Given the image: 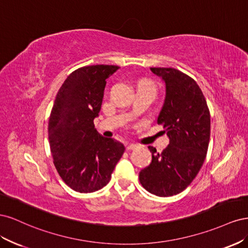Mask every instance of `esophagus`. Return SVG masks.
<instances>
[{"instance_id":"esophagus-1","label":"esophagus","mask_w":248,"mask_h":248,"mask_svg":"<svg viewBox=\"0 0 248 248\" xmlns=\"http://www.w3.org/2000/svg\"><path fill=\"white\" fill-rule=\"evenodd\" d=\"M136 148H137V146L134 145V144H127V146H126L127 150H133V149H136Z\"/></svg>"}]
</instances>
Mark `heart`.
Segmentation results:
<instances>
[{"instance_id": "1", "label": "heart", "mask_w": 248, "mask_h": 248, "mask_svg": "<svg viewBox=\"0 0 248 248\" xmlns=\"http://www.w3.org/2000/svg\"><path fill=\"white\" fill-rule=\"evenodd\" d=\"M139 89H145L148 90V91L156 93V86L150 80H141L139 85Z\"/></svg>"}]
</instances>
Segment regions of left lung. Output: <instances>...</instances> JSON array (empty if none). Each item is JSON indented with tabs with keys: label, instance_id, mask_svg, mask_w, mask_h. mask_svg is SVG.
<instances>
[{
	"label": "left lung",
	"instance_id": "1",
	"mask_svg": "<svg viewBox=\"0 0 248 248\" xmlns=\"http://www.w3.org/2000/svg\"><path fill=\"white\" fill-rule=\"evenodd\" d=\"M166 84V98L157 118L170 139L161 153L149 146L152 162L140 171V182L149 192L171 197L183 191L205 161L210 140V111L193 78L175 68L153 67Z\"/></svg>",
	"mask_w": 248,
	"mask_h": 248
}]
</instances>
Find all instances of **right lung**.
<instances>
[{
    "instance_id": "right-lung-1",
    "label": "right lung",
    "mask_w": 248,
    "mask_h": 248,
    "mask_svg": "<svg viewBox=\"0 0 248 248\" xmlns=\"http://www.w3.org/2000/svg\"><path fill=\"white\" fill-rule=\"evenodd\" d=\"M115 65L85 66L70 73L60 88L48 122L54 164L70 188L81 193L101 189L110 180L125 147L95 129L107 79Z\"/></svg>"
}]
</instances>
